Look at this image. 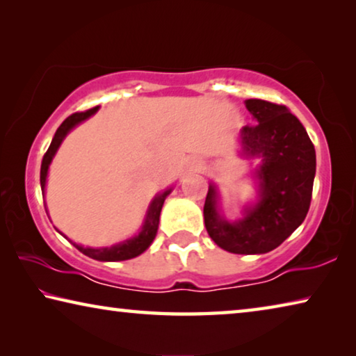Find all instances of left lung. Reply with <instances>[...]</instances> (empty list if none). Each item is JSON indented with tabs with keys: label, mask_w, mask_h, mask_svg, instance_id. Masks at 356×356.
Returning <instances> with one entry per match:
<instances>
[{
	"label": "left lung",
	"mask_w": 356,
	"mask_h": 356,
	"mask_svg": "<svg viewBox=\"0 0 356 356\" xmlns=\"http://www.w3.org/2000/svg\"><path fill=\"white\" fill-rule=\"evenodd\" d=\"M254 124L238 134L240 155L259 159L252 172L257 197L242 218L229 221L220 209V193L210 182L204 222L210 238L234 254H264L280 246L305 221L316 176V150L300 120L284 105L245 100Z\"/></svg>",
	"instance_id": "left-lung-1"
}]
</instances>
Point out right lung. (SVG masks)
I'll return each mask as SVG.
<instances>
[{
	"label": "right lung",
	"mask_w": 356,
	"mask_h": 356,
	"mask_svg": "<svg viewBox=\"0 0 356 356\" xmlns=\"http://www.w3.org/2000/svg\"><path fill=\"white\" fill-rule=\"evenodd\" d=\"M97 111H99V106L91 108V110H88L84 113H75V114H72V116L65 119L61 125H59V129L56 130L55 136H53L50 147H48L47 154L44 155V160H42V166H40V188H42V196H44V197H45L48 168H50L53 159H55L59 146H61L63 141L65 140V136H67L70 131L76 127V125H80L86 119L94 116V114ZM171 191H172V186L166 188L165 191L159 193V195H155L154 200L150 201V204H149L147 212H146V216H144V221L141 225L140 232H138L136 236L129 237L127 240H124V242H119L116 245L102 246V248L83 246V245H78L75 242H72V240H69L61 231H58V229H56V231L61 234V236L67 238L69 242L74 245L78 251H81L83 254H86L88 257L95 259V261L116 262V261H127V259H134L136 256L143 254V252L149 248L150 243L154 242V238L156 236V231H159L161 207H163L165 200ZM47 215H48V212H47Z\"/></svg>",
	"instance_id": "right-lung-1"
}]
</instances>
